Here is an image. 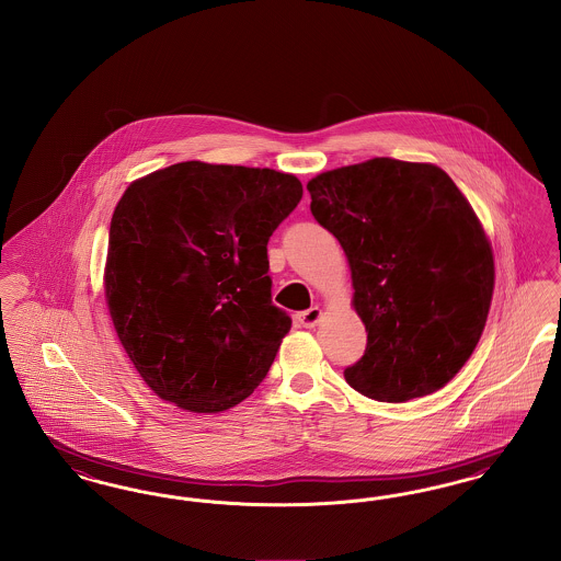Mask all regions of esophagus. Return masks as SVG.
I'll return each mask as SVG.
<instances>
[{
    "label": "esophagus",
    "mask_w": 561,
    "mask_h": 561,
    "mask_svg": "<svg viewBox=\"0 0 561 561\" xmlns=\"http://www.w3.org/2000/svg\"><path fill=\"white\" fill-rule=\"evenodd\" d=\"M320 317H322V310H320V308H310V310H306V312H299L297 320H299L301 327L312 329V327H317Z\"/></svg>",
    "instance_id": "1"
}]
</instances>
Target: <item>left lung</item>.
Masks as SVG:
<instances>
[{
	"label": "left lung",
	"mask_w": 561,
	"mask_h": 561,
	"mask_svg": "<svg viewBox=\"0 0 561 561\" xmlns=\"http://www.w3.org/2000/svg\"><path fill=\"white\" fill-rule=\"evenodd\" d=\"M310 209L343 247L365 356L343 370L366 398L444 388L482 337L494 289L484 228L446 171L377 157L308 182Z\"/></svg>",
	"instance_id": "8db88e82"
}]
</instances>
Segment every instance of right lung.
I'll list each match as a JSON object with an SVG mask.
<instances>
[{"instance_id": "right-lung-1", "label": "right lung", "mask_w": 561, "mask_h": 561, "mask_svg": "<svg viewBox=\"0 0 561 561\" xmlns=\"http://www.w3.org/2000/svg\"><path fill=\"white\" fill-rule=\"evenodd\" d=\"M291 173L175 163L115 207L104 295L148 388L219 413L264 381L291 318L272 304L268 241L301 201Z\"/></svg>"}]
</instances>
